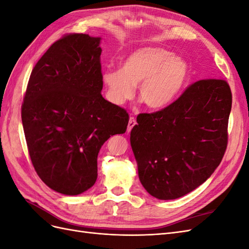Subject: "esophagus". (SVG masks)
I'll return each mask as SVG.
<instances>
[{"mask_svg":"<svg viewBox=\"0 0 249 249\" xmlns=\"http://www.w3.org/2000/svg\"><path fill=\"white\" fill-rule=\"evenodd\" d=\"M135 124H136V120H135L134 117H130L129 119V124H127V129H126V132L130 133L132 131L133 127L135 126Z\"/></svg>","mask_w":249,"mask_h":249,"instance_id":"1","label":"esophagus"}]
</instances>
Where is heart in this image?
Returning a JSON list of instances; mask_svg holds the SVG:
<instances>
[{
	"label": "heart",
	"mask_w": 249,
	"mask_h": 249,
	"mask_svg": "<svg viewBox=\"0 0 249 249\" xmlns=\"http://www.w3.org/2000/svg\"><path fill=\"white\" fill-rule=\"evenodd\" d=\"M189 65L163 48H141L127 56L120 70L102 72L107 99L115 106L131 100L138 86V99L150 110L166 108L182 91Z\"/></svg>",
	"instance_id": "1"
}]
</instances>
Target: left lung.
<instances>
[{"label": "left lung", "instance_id": "1", "mask_svg": "<svg viewBox=\"0 0 249 249\" xmlns=\"http://www.w3.org/2000/svg\"><path fill=\"white\" fill-rule=\"evenodd\" d=\"M231 92L224 80H200L152 114H139L131 146L152 196L177 199L212 176L228 145Z\"/></svg>", "mask_w": 249, "mask_h": 249}]
</instances>
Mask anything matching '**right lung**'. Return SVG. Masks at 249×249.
Segmentation results:
<instances>
[{
	"label": "right lung",
	"mask_w": 249,
	"mask_h": 249,
	"mask_svg": "<svg viewBox=\"0 0 249 249\" xmlns=\"http://www.w3.org/2000/svg\"><path fill=\"white\" fill-rule=\"evenodd\" d=\"M101 37L70 34L33 69L21 107L28 150L42 182L78 195L97 178V155L129 115L102 96Z\"/></svg>",
	"instance_id": "right-lung-1"
}]
</instances>
